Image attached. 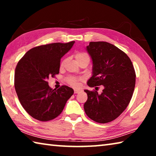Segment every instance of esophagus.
Wrapping results in <instances>:
<instances>
[{
  "mask_svg": "<svg viewBox=\"0 0 156 156\" xmlns=\"http://www.w3.org/2000/svg\"><path fill=\"white\" fill-rule=\"evenodd\" d=\"M81 90H80V89H74V94H78L80 92Z\"/></svg>",
  "mask_w": 156,
  "mask_h": 156,
  "instance_id": "34e87169",
  "label": "esophagus"
}]
</instances>
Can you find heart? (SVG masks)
I'll return each instance as SVG.
<instances>
[{
    "label": "heart",
    "mask_w": 156,
    "mask_h": 156,
    "mask_svg": "<svg viewBox=\"0 0 156 156\" xmlns=\"http://www.w3.org/2000/svg\"><path fill=\"white\" fill-rule=\"evenodd\" d=\"M75 58L76 59V61L78 62H80V61H83V60H88L89 61L90 60V58H89V55L87 54L85 52H78L76 53L75 55ZM65 60L62 61L61 63V67H62L63 65H64ZM83 80V78H76L73 77V76H69V77L67 78V81L71 85H72L73 87H78L79 84H80V82Z\"/></svg>",
    "instance_id": "b5f03b06"
}]
</instances>
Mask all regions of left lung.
Listing matches in <instances>:
<instances>
[{"label":"left lung","mask_w":156,"mask_h":156,"mask_svg":"<svg viewBox=\"0 0 156 156\" xmlns=\"http://www.w3.org/2000/svg\"><path fill=\"white\" fill-rule=\"evenodd\" d=\"M86 49L93 63L87 85H103L104 89L101 94L84 90L88 97L84 112L96 122H112L125 110L133 96L136 84L133 64L125 52L107 42H90Z\"/></svg>","instance_id":"8db88e82"}]
</instances>
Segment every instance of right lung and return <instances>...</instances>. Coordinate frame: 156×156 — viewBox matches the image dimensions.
Listing matches in <instances>:
<instances>
[{"label":"right lung","mask_w":156,"mask_h":156,"mask_svg":"<svg viewBox=\"0 0 156 156\" xmlns=\"http://www.w3.org/2000/svg\"><path fill=\"white\" fill-rule=\"evenodd\" d=\"M74 43L34 47L18 62L14 75L16 91L21 105L35 119L43 122L56 118L73 94V89L65 85L57 90L50 88L47 80L58 74L60 59Z\"/></svg>","instance_id":"add662e5"}]
</instances>
